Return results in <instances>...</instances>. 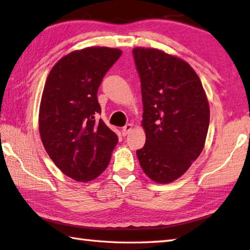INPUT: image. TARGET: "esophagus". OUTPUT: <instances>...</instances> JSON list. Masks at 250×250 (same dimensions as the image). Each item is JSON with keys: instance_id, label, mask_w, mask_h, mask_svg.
<instances>
[{"instance_id": "obj_1", "label": "esophagus", "mask_w": 250, "mask_h": 250, "mask_svg": "<svg viewBox=\"0 0 250 250\" xmlns=\"http://www.w3.org/2000/svg\"><path fill=\"white\" fill-rule=\"evenodd\" d=\"M132 129H133V124H127L126 126H124V127H123V129H122L123 136H126V135H128V133Z\"/></svg>"}]
</instances>
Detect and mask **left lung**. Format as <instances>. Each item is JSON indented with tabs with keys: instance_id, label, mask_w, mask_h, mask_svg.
I'll list each match as a JSON object with an SVG mask.
<instances>
[{
	"instance_id": "obj_1",
	"label": "left lung",
	"mask_w": 250,
	"mask_h": 250,
	"mask_svg": "<svg viewBox=\"0 0 250 250\" xmlns=\"http://www.w3.org/2000/svg\"><path fill=\"white\" fill-rule=\"evenodd\" d=\"M146 143L136 151L143 171L157 183L176 181L202 152L209 105L194 69L158 48L135 47Z\"/></svg>"
}]
</instances>
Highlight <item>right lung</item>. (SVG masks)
Listing matches in <instances>:
<instances>
[{
    "label": "right lung",
    "instance_id": "obj_1",
    "mask_svg": "<svg viewBox=\"0 0 250 250\" xmlns=\"http://www.w3.org/2000/svg\"><path fill=\"white\" fill-rule=\"evenodd\" d=\"M122 50L86 47L63 56L51 68L39 105V134L47 154L65 176L89 182L109 164L118 138L101 113L98 90Z\"/></svg>",
    "mask_w": 250,
    "mask_h": 250
}]
</instances>
